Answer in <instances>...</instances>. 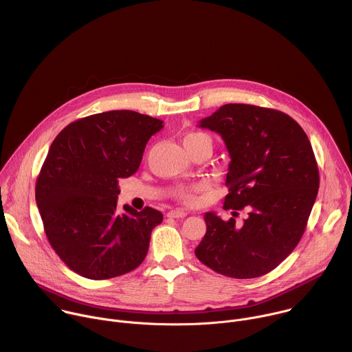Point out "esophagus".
<instances>
[{
    "label": "esophagus",
    "instance_id": "1",
    "mask_svg": "<svg viewBox=\"0 0 352 352\" xmlns=\"http://www.w3.org/2000/svg\"><path fill=\"white\" fill-rule=\"evenodd\" d=\"M187 215V211L182 210V208H176V210H170L168 212L169 218H184Z\"/></svg>",
    "mask_w": 352,
    "mask_h": 352
}]
</instances>
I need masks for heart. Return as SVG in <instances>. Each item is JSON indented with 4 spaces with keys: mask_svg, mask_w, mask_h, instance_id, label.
<instances>
[{
    "mask_svg": "<svg viewBox=\"0 0 352 352\" xmlns=\"http://www.w3.org/2000/svg\"><path fill=\"white\" fill-rule=\"evenodd\" d=\"M198 141H207V142L211 144L208 135H206L204 133H190V134H187L184 137V140H183V144L184 145H190V144H194V142H198ZM204 187H206L204 183H198V184H192V186L180 187L176 191V198L184 201V203H187V204H194L197 201L198 192L201 191Z\"/></svg>",
    "mask_w": 352,
    "mask_h": 352,
    "instance_id": "obj_1",
    "label": "heart"
}]
</instances>
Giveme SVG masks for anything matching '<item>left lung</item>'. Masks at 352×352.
<instances>
[{
    "mask_svg": "<svg viewBox=\"0 0 352 352\" xmlns=\"http://www.w3.org/2000/svg\"><path fill=\"white\" fill-rule=\"evenodd\" d=\"M199 127L218 133L230 155L223 208L247 207L248 215L236 223L206 212L207 230L195 254L225 276L265 275L298 245L317 198L310 141L287 113L251 104H225Z\"/></svg>",
    "mask_w": 352,
    "mask_h": 352,
    "instance_id": "1",
    "label": "left lung"
}]
</instances>
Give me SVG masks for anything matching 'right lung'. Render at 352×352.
I'll return each mask as SVG.
<instances>
[{"label": "right lung", "instance_id": "right-lung-1", "mask_svg": "<svg viewBox=\"0 0 352 352\" xmlns=\"http://www.w3.org/2000/svg\"><path fill=\"white\" fill-rule=\"evenodd\" d=\"M162 127L135 111H108L72 122L52 141L35 198L52 250L78 275L111 279L145 260L162 214L127 204L120 212L118 183L137 172Z\"/></svg>", "mask_w": 352, "mask_h": 352}]
</instances>
